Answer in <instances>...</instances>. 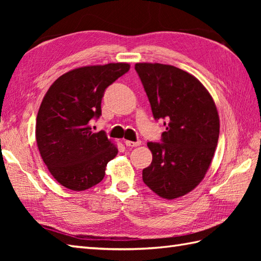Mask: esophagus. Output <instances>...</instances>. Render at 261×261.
I'll list each match as a JSON object with an SVG mask.
<instances>
[{"instance_id":"obj_1","label":"esophagus","mask_w":261,"mask_h":261,"mask_svg":"<svg viewBox=\"0 0 261 261\" xmlns=\"http://www.w3.org/2000/svg\"><path fill=\"white\" fill-rule=\"evenodd\" d=\"M124 143H125V146H127V147H138V146L141 145V141H130V140H125Z\"/></svg>"}]
</instances>
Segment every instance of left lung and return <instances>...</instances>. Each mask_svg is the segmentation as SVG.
<instances>
[{"label":"left lung","mask_w":261,"mask_h":261,"mask_svg":"<svg viewBox=\"0 0 261 261\" xmlns=\"http://www.w3.org/2000/svg\"><path fill=\"white\" fill-rule=\"evenodd\" d=\"M153 118L163 120V143L148 142L150 166L143 182L158 196L174 199L204 178L218 146L220 119L208 91L195 76L171 65L138 63Z\"/></svg>","instance_id":"obj_1"}]
</instances>
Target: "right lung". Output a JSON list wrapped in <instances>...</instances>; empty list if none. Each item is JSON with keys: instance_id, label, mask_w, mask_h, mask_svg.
Listing matches in <instances>:
<instances>
[{"instance_id": "1", "label": "right lung", "mask_w": 261, "mask_h": 261, "mask_svg": "<svg viewBox=\"0 0 261 261\" xmlns=\"http://www.w3.org/2000/svg\"><path fill=\"white\" fill-rule=\"evenodd\" d=\"M129 69L126 63L84 66L49 87L38 111L36 140L43 163L60 185L80 192L104 178L118 148L104 131L93 132L91 121L102 114L107 87Z\"/></svg>"}]
</instances>
